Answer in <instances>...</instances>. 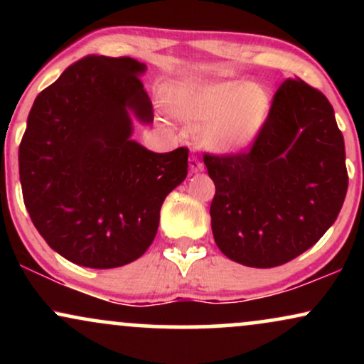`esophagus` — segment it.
Segmentation results:
<instances>
[{
  "label": "esophagus",
  "mask_w": 364,
  "mask_h": 364,
  "mask_svg": "<svg viewBox=\"0 0 364 364\" xmlns=\"http://www.w3.org/2000/svg\"><path fill=\"white\" fill-rule=\"evenodd\" d=\"M190 171L191 173H200V171H203V164L200 162L198 157L195 156L190 157Z\"/></svg>",
  "instance_id": "34e87169"
}]
</instances>
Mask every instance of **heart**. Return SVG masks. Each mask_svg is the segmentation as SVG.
I'll return each mask as SVG.
<instances>
[{
  "instance_id": "obj_1",
  "label": "heart",
  "mask_w": 364,
  "mask_h": 364,
  "mask_svg": "<svg viewBox=\"0 0 364 364\" xmlns=\"http://www.w3.org/2000/svg\"><path fill=\"white\" fill-rule=\"evenodd\" d=\"M178 118L198 127L196 140L215 154H240L260 135L270 112L265 87L245 80H205L179 85L171 95Z\"/></svg>"
}]
</instances>
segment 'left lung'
<instances>
[{"label": "left lung", "instance_id": "left-lung-1", "mask_svg": "<svg viewBox=\"0 0 364 364\" xmlns=\"http://www.w3.org/2000/svg\"><path fill=\"white\" fill-rule=\"evenodd\" d=\"M203 162L215 185V243L246 267L272 269L311 248L336 223L348 191L332 104L301 78L279 87L248 152L205 154Z\"/></svg>", "mask_w": 364, "mask_h": 364}]
</instances>
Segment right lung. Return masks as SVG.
<instances>
[{
  "label": "right lung",
  "mask_w": 364,
  "mask_h": 364,
  "mask_svg": "<svg viewBox=\"0 0 364 364\" xmlns=\"http://www.w3.org/2000/svg\"><path fill=\"white\" fill-rule=\"evenodd\" d=\"M133 58L87 56L36 97L18 149L20 183L39 235L66 260L114 269L147 252L164 198L188 174V149L132 140L152 102Z\"/></svg>",
  "instance_id": "obj_1"
}]
</instances>
